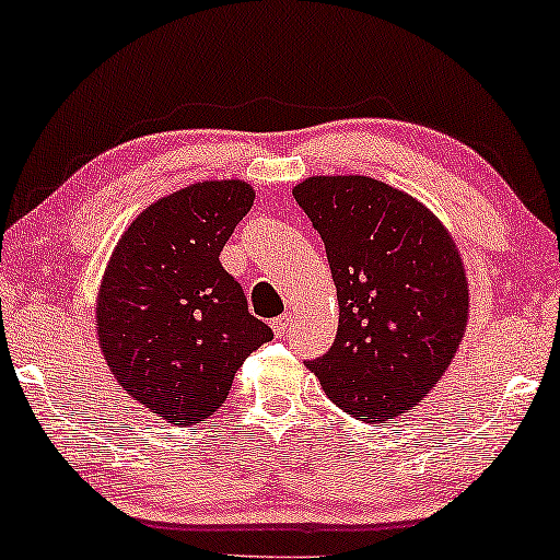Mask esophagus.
<instances>
[{
	"label": "esophagus",
	"instance_id": "1",
	"mask_svg": "<svg viewBox=\"0 0 560 560\" xmlns=\"http://www.w3.org/2000/svg\"><path fill=\"white\" fill-rule=\"evenodd\" d=\"M290 315H278L275 319H270V327H272V332L278 335V337H282V335H288V329H290Z\"/></svg>",
	"mask_w": 560,
	"mask_h": 560
}]
</instances>
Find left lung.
<instances>
[{"label":"left lung","instance_id":"left-lung-1","mask_svg":"<svg viewBox=\"0 0 560 560\" xmlns=\"http://www.w3.org/2000/svg\"><path fill=\"white\" fill-rule=\"evenodd\" d=\"M325 243L340 305L329 350L307 366L366 424L417 407L452 362L469 310L464 262L415 198L366 176H317L292 190Z\"/></svg>","mask_w":560,"mask_h":560}]
</instances>
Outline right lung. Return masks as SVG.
I'll return each instance as SVG.
<instances>
[{
	"label": "right lung",
	"instance_id": "1",
	"mask_svg": "<svg viewBox=\"0 0 560 560\" xmlns=\"http://www.w3.org/2000/svg\"><path fill=\"white\" fill-rule=\"evenodd\" d=\"M243 180H206L155 200L128 225L98 290V340L118 384L168 424L223 405L272 329L247 313L220 250L253 206Z\"/></svg>",
	"mask_w": 560,
	"mask_h": 560
}]
</instances>
